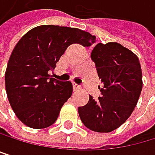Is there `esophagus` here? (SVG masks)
Instances as JSON below:
<instances>
[{
  "mask_svg": "<svg viewBox=\"0 0 155 155\" xmlns=\"http://www.w3.org/2000/svg\"><path fill=\"white\" fill-rule=\"evenodd\" d=\"M72 87H73V90L74 91H77V90H79V89H80V85L75 84V83H72Z\"/></svg>",
  "mask_w": 155,
  "mask_h": 155,
  "instance_id": "1",
  "label": "esophagus"
}]
</instances>
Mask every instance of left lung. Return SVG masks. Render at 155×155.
Masks as SVG:
<instances>
[{
  "mask_svg": "<svg viewBox=\"0 0 155 155\" xmlns=\"http://www.w3.org/2000/svg\"><path fill=\"white\" fill-rule=\"evenodd\" d=\"M103 87L101 97L89 96L86 105L78 108L81 121L92 131L115 130L133 112L142 89L140 63L133 52L118 43H98L91 53Z\"/></svg>",
  "mask_w": 155,
  "mask_h": 155,
  "instance_id": "left-lung-1",
  "label": "left lung"
}]
</instances>
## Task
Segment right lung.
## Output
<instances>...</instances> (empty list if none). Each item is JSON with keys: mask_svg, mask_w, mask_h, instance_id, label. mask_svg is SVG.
Instances as JSON below:
<instances>
[{"mask_svg": "<svg viewBox=\"0 0 155 155\" xmlns=\"http://www.w3.org/2000/svg\"><path fill=\"white\" fill-rule=\"evenodd\" d=\"M96 37L76 28L43 25L28 31L15 46L5 71V89L15 115L31 128L54 124L72 94L71 82L51 78L68 46H90Z\"/></svg>", "mask_w": 155, "mask_h": 155, "instance_id": "right-lung-1", "label": "right lung"}]
</instances>
